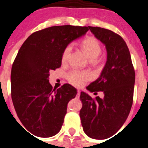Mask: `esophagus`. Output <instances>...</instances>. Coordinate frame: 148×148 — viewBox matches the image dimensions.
Returning <instances> with one entry per match:
<instances>
[{"label": "esophagus", "mask_w": 148, "mask_h": 148, "mask_svg": "<svg viewBox=\"0 0 148 148\" xmlns=\"http://www.w3.org/2000/svg\"><path fill=\"white\" fill-rule=\"evenodd\" d=\"M80 95H81V91L79 90H77V97H80Z\"/></svg>", "instance_id": "1"}]
</instances>
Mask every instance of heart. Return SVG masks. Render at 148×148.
<instances>
[{"instance_id":"heart-1","label":"heart","mask_w":148,"mask_h":148,"mask_svg":"<svg viewBox=\"0 0 148 148\" xmlns=\"http://www.w3.org/2000/svg\"><path fill=\"white\" fill-rule=\"evenodd\" d=\"M81 46L84 53L87 54L90 60H95L101 53V47L98 40L94 37L85 38L81 43ZM71 50V46L67 45L61 54V62L66 63L68 59V55ZM67 81L75 87H81L89 79V74L87 72L74 70L67 74Z\"/></svg>"}]
</instances>
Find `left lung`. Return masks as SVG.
I'll list each match as a JSON object with an SVG mask.
<instances>
[{
    "label": "left lung",
    "mask_w": 148,
    "mask_h": 148,
    "mask_svg": "<svg viewBox=\"0 0 148 148\" xmlns=\"http://www.w3.org/2000/svg\"><path fill=\"white\" fill-rule=\"evenodd\" d=\"M105 45L108 58L101 76L87 87L89 91H103L95 98L81 92L80 110L84 133L94 139H106L115 134L127 120L133 103L135 72L128 47L117 34L98 27H88Z\"/></svg>",
    "instance_id": "left-lung-1"
}]
</instances>
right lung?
<instances>
[{"label": "right lung", "instance_id": "obj_1", "mask_svg": "<svg viewBox=\"0 0 148 148\" xmlns=\"http://www.w3.org/2000/svg\"><path fill=\"white\" fill-rule=\"evenodd\" d=\"M88 30L71 25L50 27L31 34L20 48L11 68V98L21 122L34 135L49 138L60 131L67 103L77 90L69 84L53 88L50 71L61 66L64 49Z\"/></svg>", "mask_w": 148, "mask_h": 148}]
</instances>
